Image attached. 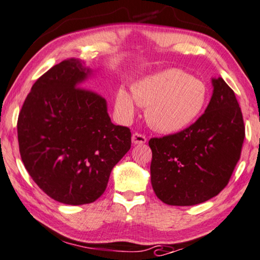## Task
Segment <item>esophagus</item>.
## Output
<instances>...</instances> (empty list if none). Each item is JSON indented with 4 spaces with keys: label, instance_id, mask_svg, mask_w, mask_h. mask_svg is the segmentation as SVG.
<instances>
[{
    "label": "esophagus",
    "instance_id": "obj_1",
    "mask_svg": "<svg viewBox=\"0 0 260 260\" xmlns=\"http://www.w3.org/2000/svg\"><path fill=\"white\" fill-rule=\"evenodd\" d=\"M146 141H147V138L141 133L135 132V133L132 135V142H133L134 145H142V143H145Z\"/></svg>",
    "mask_w": 260,
    "mask_h": 260
}]
</instances>
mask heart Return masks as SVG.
Here are the masks:
<instances>
[{
  "label": "heart",
  "instance_id": "1",
  "mask_svg": "<svg viewBox=\"0 0 260 260\" xmlns=\"http://www.w3.org/2000/svg\"><path fill=\"white\" fill-rule=\"evenodd\" d=\"M207 102V85L180 69L165 70L140 80L132 87V95L125 88L117 94V108L123 117H133L137 103L147 107V121L162 133L187 128L200 118Z\"/></svg>",
  "mask_w": 260,
  "mask_h": 260
}]
</instances>
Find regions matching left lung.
<instances>
[{
  "label": "left lung",
  "mask_w": 260,
  "mask_h": 260,
  "mask_svg": "<svg viewBox=\"0 0 260 260\" xmlns=\"http://www.w3.org/2000/svg\"><path fill=\"white\" fill-rule=\"evenodd\" d=\"M204 113L179 133L152 138L150 181L155 195L169 205H195L229 183L239 161L245 126L235 92L222 78Z\"/></svg>",
  "instance_id": "8db88e82"
}]
</instances>
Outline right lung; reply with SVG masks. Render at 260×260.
Returning a JSON list of instances; mask_svg holds the SVG:
<instances>
[{"instance_id":"obj_1","label":"right lung","mask_w":260,"mask_h":260,"mask_svg":"<svg viewBox=\"0 0 260 260\" xmlns=\"http://www.w3.org/2000/svg\"><path fill=\"white\" fill-rule=\"evenodd\" d=\"M69 58L36 80L17 120L19 154L31 179L57 202H94L112 169L128 152V127L117 126L106 100L83 87L90 76Z\"/></svg>"}]
</instances>
